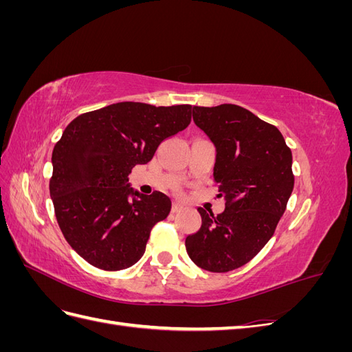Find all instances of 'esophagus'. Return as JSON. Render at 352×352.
Wrapping results in <instances>:
<instances>
[{
    "mask_svg": "<svg viewBox=\"0 0 352 352\" xmlns=\"http://www.w3.org/2000/svg\"><path fill=\"white\" fill-rule=\"evenodd\" d=\"M182 210H184V206L180 204V202L175 201L173 206H172V212H179V211H182Z\"/></svg>",
    "mask_w": 352,
    "mask_h": 352,
    "instance_id": "esophagus-1",
    "label": "esophagus"
}]
</instances>
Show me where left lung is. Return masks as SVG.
I'll use <instances>...</instances> for the list:
<instances>
[{
	"instance_id": "1",
	"label": "left lung",
	"mask_w": 352,
	"mask_h": 352,
	"mask_svg": "<svg viewBox=\"0 0 352 352\" xmlns=\"http://www.w3.org/2000/svg\"><path fill=\"white\" fill-rule=\"evenodd\" d=\"M194 122L216 146L214 182L226 208H198L202 225L185 241L198 267H242L273 236L294 189L292 153L276 126L235 104L194 107Z\"/></svg>"
}]
</instances>
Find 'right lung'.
Returning <instances> with one entry per match:
<instances>
[{
  "mask_svg": "<svg viewBox=\"0 0 352 352\" xmlns=\"http://www.w3.org/2000/svg\"><path fill=\"white\" fill-rule=\"evenodd\" d=\"M192 105L155 107L117 102L72 120L52 151L50 195L70 247L94 267H131L172 201L133 190L132 168L146 164L158 145L190 123ZM134 198L131 200L129 197Z\"/></svg>",
  "mask_w": 352,
  "mask_h": 352,
  "instance_id": "right-lung-1",
  "label": "right lung"
}]
</instances>
